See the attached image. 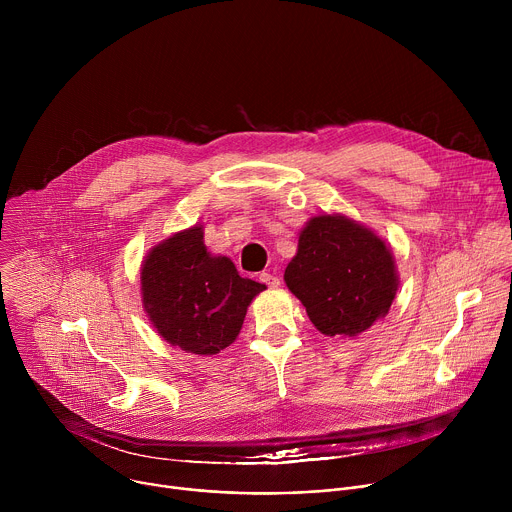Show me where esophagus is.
Instances as JSON below:
<instances>
[{"mask_svg":"<svg viewBox=\"0 0 512 512\" xmlns=\"http://www.w3.org/2000/svg\"><path fill=\"white\" fill-rule=\"evenodd\" d=\"M259 279H261V283H265L267 287H279V277L277 275H273V273H269V271H263L261 275H259Z\"/></svg>","mask_w":512,"mask_h":512,"instance_id":"34e87169","label":"esophagus"}]
</instances>
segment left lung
Returning <instances> with one entry per match:
<instances>
[{
  "mask_svg": "<svg viewBox=\"0 0 512 512\" xmlns=\"http://www.w3.org/2000/svg\"><path fill=\"white\" fill-rule=\"evenodd\" d=\"M283 279L312 324L332 338H356L383 320L399 289L387 243L338 212L310 218Z\"/></svg>",
  "mask_w": 512,
  "mask_h": 512,
  "instance_id": "left-lung-1",
  "label": "left lung"
}]
</instances>
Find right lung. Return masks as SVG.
<instances>
[{"label": "right lung", "instance_id": "obj_1", "mask_svg": "<svg viewBox=\"0 0 512 512\" xmlns=\"http://www.w3.org/2000/svg\"><path fill=\"white\" fill-rule=\"evenodd\" d=\"M141 304L158 334L198 356L231 346L253 298L265 289L241 277L225 255L204 245V227L194 225L154 245L141 261Z\"/></svg>", "mask_w": 512, "mask_h": 512}]
</instances>
